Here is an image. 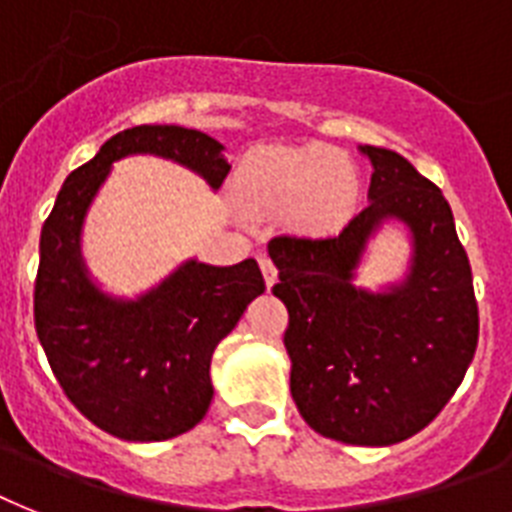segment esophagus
Listing matches in <instances>:
<instances>
[{"instance_id": "34e87169", "label": "esophagus", "mask_w": 512, "mask_h": 512, "mask_svg": "<svg viewBox=\"0 0 512 512\" xmlns=\"http://www.w3.org/2000/svg\"><path fill=\"white\" fill-rule=\"evenodd\" d=\"M260 270H263V278H265V286H273L276 284V278H278V270L276 265H273V260H270L268 255H260Z\"/></svg>"}]
</instances>
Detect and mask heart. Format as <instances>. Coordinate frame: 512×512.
<instances>
[{
	"mask_svg": "<svg viewBox=\"0 0 512 512\" xmlns=\"http://www.w3.org/2000/svg\"><path fill=\"white\" fill-rule=\"evenodd\" d=\"M242 189L252 210L286 215L310 234L336 231L357 205L355 170L347 157L321 144L260 149L244 165Z\"/></svg>",
	"mask_w": 512,
	"mask_h": 512,
	"instance_id": "1",
	"label": "heart"
}]
</instances>
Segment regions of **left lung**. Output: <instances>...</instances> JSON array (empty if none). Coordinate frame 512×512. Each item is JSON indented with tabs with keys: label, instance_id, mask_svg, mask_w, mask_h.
<instances>
[{
	"label": "left lung",
	"instance_id": "left-lung-1",
	"mask_svg": "<svg viewBox=\"0 0 512 512\" xmlns=\"http://www.w3.org/2000/svg\"><path fill=\"white\" fill-rule=\"evenodd\" d=\"M373 165L368 205L336 236H273V286L289 310L292 397L307 426L357 447L426 429L450 402L479 344L471 263L439 186L392 149L360 147ZM411 234L402 282L354 284L378 227Z\"/></svg>",
	"mask_w": 512,
	"mask_h": 512
}]
</instances>
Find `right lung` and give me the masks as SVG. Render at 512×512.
Returning a JSON list of instances; mask_svg holds the SVG:
<instances>
[{"label":"right lung","mask_w":512,"mask_h":512,"mask_svg":"<svg viewBox=\"0 0 512 512\" xmlns=\"http://www.w3.org/2000/svg\"><path fill=\"white\" fill-rule=\"evenodd\" d=\"M128 155L178 162L210 189L231 170L223 144L194 128L134 126L107 139L65 178L44 220L33 321L62 392L94 426L126 442H162L205 418L215 347L265 281L252 257L226 268L191 257L139 297L107 294L83 263L81 231L112 162Z\"/></svg>","instance_id":"right-lung-1"}]
</instances>
